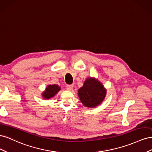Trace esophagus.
Here are the masks:
<instances>
[{"label": "esophagus", "mask_w": 152, "mask_h": 152, "mask_svg": "<svg viewBox=\"0 0 152 152\" xmlns=\"http://www.w3.org/2000/svg\"><path fill=\"white\" fill-rule=\"evenodd\" d=\"M73 89V86L72 85H67L66 86V89L68 91H71Z\"/></svg>", "instance_id": "esophagus-1"}]
</instances>
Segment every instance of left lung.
Returning a JSON list of instances; mask_svg holds the SVG:
<instances>
[{
	"label": "left lung",
	"instance_id": "obj_1",
	"mask_svg": "<svg viewBox=\"0 0 152 152\" xmlns=\"http://www.w3.org/2000/svg\"><path fill=\"white\" fill-rule=\"evenodd\" d=\"M107 89L98 79L89 77L84 81V85L78 90L81 103L87 108H95L104 101Z\"/></svg>",
	"mask_w": 152,
	"mask_h": 152
}]
</instances>
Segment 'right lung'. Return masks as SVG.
<instances>
[{"label": "right lung", "mask_w": 152, "mask_h": 152, "mask_svg": "<svg viewBox=\"0 0 152 152\" xmlns=\"http://www.w3.org/2000/svg\"><path fill=\"white\" fill-rule=\"evenodd\" d=\"M60 90L61 87L56 84L48 85L42 93V96L45 99H49L53 98Z\"/></svg>", "instance_id": "right-lung-1"}]
</instances>
